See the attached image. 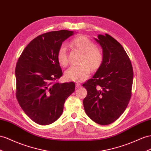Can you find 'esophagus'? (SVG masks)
<instances>
[{
  "mask_svg": "<svg viewBox=\"0 0 151 151\" xmlns=\"http://www.w3.org/2000/svg\"><path fill=\"white\" fill-rule=\"evenodd\" d=\"M81 86V84L80 83H76V88H78V87H80Z\"/></svg>",
  "mask_w": 151,
  "mask_h": 151,
  "instance_id": "esophagus-1",
  "label": "esophagus"
}]
</instances>
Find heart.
Returning <instances> with one entry per match:
<instances>
[{
	"instance_id": "1",
	"label": "heart",
	"mask_w": 151,
	"mask_h": 151,
	"mask_svg": "<svg viewBox=\"0 0 151 151\" xmlns=\"http://www.w3.org/2000/svg\"><path fill=\"white\" fill-rule=\"evenodd\" d=\"M72 48L77 49L83 53L78 66H71L65 72V77L68 80L73 82H82L86 80L92 70L96 71L101 67L103 61L102 50L89 38L84 36H79L73 39L70 42ZM57 57L59 63L63 67L68 64L67 49L64 45H61L57 51Z\"/></svg>"
}]
</instances>
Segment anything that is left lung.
I'll use <instances>...</instances> for the list:
<instances>
[{"label":"left lung","mask_w":151,"mask_h":151,"mask_svg":"<svg viewBox=\"0 0 151 151\" xmlns=\"http://www.w3.org/2000/svg\"><path fill=\"white\" fill-rule=\"evenodd\" d=\"M95 40L101 46L103 63L92 78L82 85L87 115L94 122L108 125L119 118L131 97L133 70L131 60L119 42L107 34Z\"/></svg>","instance_id":"8db88e82"}]
</instances>
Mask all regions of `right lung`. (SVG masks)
<instances>
[{
    "label": "right lung",
    "mask_w": 151,
    "mask_h": 151,
    "mask_svg": "<svg viewBox=\"0 0 151 151\" xmlns=\"http://www.w3.org/2000/svg\"><path fill=\"white\" fill-rule=\"evenodd\" d=\"M73 31L45 33L30 41L19 57L15 68L16 96L25 114L40 125L56 121L66 99L75 92L74 82H55L63 75L57 53Z\"/></svg>",
    "instance_id": "1"
}]
</instances>
